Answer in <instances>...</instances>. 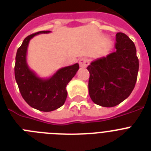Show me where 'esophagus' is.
<instances>
[{"mask_svg":"<svg viewBox=\"0 0 151 151\" xmlns=\"http://www.w3.org/2000/svg\"><path fill=\"white\" fill-rule=\"evenodd\" d=\"M88 65V59H86V58H82V59L79 60L80 67H86Z\"/></svg>","mask_w":151,"mask_h":151,"instance_id":"esophagus-1","label":"esophagus"}]
</instances>
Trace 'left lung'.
<instances>
[{
    "mask_svg": "<svg viewBox=\"0 0 151 151\" xmlns=\"http://www.w3.org/2000/svg\"><path fill=\"white\" fill-rule=\"evenodd\" d=\"M115 48V52L92 61L87 67L91 99L104 107H113L125 101L132 92L138 76L139 63L133 41L119 32Z\"/></svg>",
    "mask_w": 151,
    "mask_h": 151,
    "instance_id": "obj_1",
    "label": "left lung"
}]
</instances>
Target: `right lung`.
Here are the masks:
<instances>
[{
    "instance_id": "right-lung-1",
    "label": "right lung",
    "mask_w": 151,
    "mask_h": 151,
    "mask_svg": "<svg viewBox=\"0 0 151 151\" xmlns=\"http://www.w3.org/2000/svg\"><path fill=\"white\" fill-rule=\"evenodd\" d=\"M50 31H41L24 39L16 55L14 72L19 89L28 104L43 112L55 110L64 104L67 97L66 85L79 69L78 63L59 69L48 78H42L29 68L27 50L29 41L39 34H47Z\"/></svg>"
}]
</instances>
